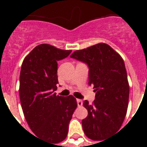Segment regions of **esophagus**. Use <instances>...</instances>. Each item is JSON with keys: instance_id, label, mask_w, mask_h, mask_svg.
Instances as JSON below:
<instances>
[{"instance_id": "obj_1", "label": "esophagus", "mask_w": 147, "mask_h": 147, "mask_svg": "<svg viewBox=\"0 0 147 147\" xmlns=\"http://www.w3.org/2000/svg\"><path fill=\"white\" fill-rule=\"evenodd\" d=\"M77 104H78V107H81V106H82V105H83L82 100H80V99H77Z\"/></svg>"}]
</instances>
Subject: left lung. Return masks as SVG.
Returning a JSON list of instances; mask_svg holds the SVG:
<instances>
[{"mask_svg":"<svg viewBox=\"0 0 147 147\" xmlns=\"http://www.w3.org/2000/svg\"><path fill=\"white\" fill-rule=\"evenodd\" d=\"M70 57L88 65V85L96 92L92 105L83 103L88 112L82 120L84 133L89 139L103 140L118 131L127 114L130 88L124 62L103 42L75 51Z\"/></svg>","mask_w":147,"mask_h":147,"instance_id":"obj_1","label":"left lung"}]
</instances>
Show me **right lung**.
Returning <instances> with one entry per match:
<instances>
[{
    "label": "right lung",
    "instance_id": "add662e5",
    "mask_svg": "<svg viewBox=\"0 0 147 147\" xmlns=\"http://www.w3.org/2000/svg\"><path fill=\"white\" fill-rule=\"evenodd\" d=\"M71 52L40 44L25 57L20 70L19 94L25 119L36 137L53 144L65 139L77 107L72 95L55 93L59 83L57 62Z\"/></svg>",
    "mask_w": 147,
    "mask_h": 147
}]
</instances>
